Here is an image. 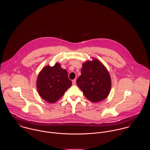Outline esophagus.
Masks as SVG:
<instances>
[{
  "label": "esophagus",
  "instance_id": "1",
  "mask_svg": "<svg viewBox=\"0 0 150 150\" xmlns=\"http://www.w3.org/2000/svg\"><path fill=\"white\" fill-rule=\"evenodd\" d=\"M72 83H73V85H76V79H74L72 81Z\"/></svg>",
  "mask_w": 150,
  "mask_h": 150
}]
</instances>
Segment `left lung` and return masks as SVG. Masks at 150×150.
<instances>
[{
    "label": "left lung",
    "mask_w": 150,
    "mask_h": 150,
    "mask_svg": "<svg viewBox=\"0 0 150 150\" xmlns=\"http://www.w3.org/2000/svg\"><path fill=\"white\" fill-rule=\"evenodd\" d=\"M92 59L83 64L81 74L76 83L86 98L91 102L96 103L108 96L111 81L106 67L97 59Z\"/></svg>",
    "instance_id": "obj_1"
}]
</instances>
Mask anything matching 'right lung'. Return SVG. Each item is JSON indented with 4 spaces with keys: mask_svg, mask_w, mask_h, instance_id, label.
Returning a JSON list of instances; mask_svg holds the SVG:
<instances>
[{
    "mask_svg": "<svg viewBox=\"0 0 150 150\" xmlns=\"http://www.w3.org/2000/svg\"><path fill=\"white\" fill-rule=\"evenodd\" d=\"M67 71L59 63L54 66H46L39 73L36 82L38 91L44 100L56 102L71 86Z\"/></svg>",
    "mask_w": 150,
    "mask_h": 150,
    "instance_id": "1",
    "label": "right lung"
}]
</instances>
